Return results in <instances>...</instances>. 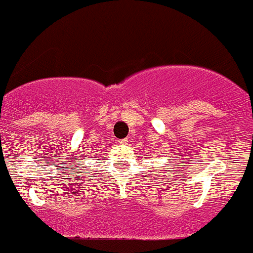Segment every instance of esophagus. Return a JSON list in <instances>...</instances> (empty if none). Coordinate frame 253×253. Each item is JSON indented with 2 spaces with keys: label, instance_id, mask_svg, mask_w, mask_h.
I'll use <instances>...</instances> for the list:
<instances>
[{
  "label": "esophagus",
  "instance_id": "esophagus-1",
  "mask_svg": "<svg viewBox=\"0 0 253 253\" xmlns=\"http://www.w3.org/2000/svg\"><path fill=\"white\" fill-rule=\"evenodd\" d=\"M129 142L128 138H124V139H119V143L120 144H127V143Z\"/></svg>",
  "mask_w": 253,
  "mask_h": 253
}]
</instances>
